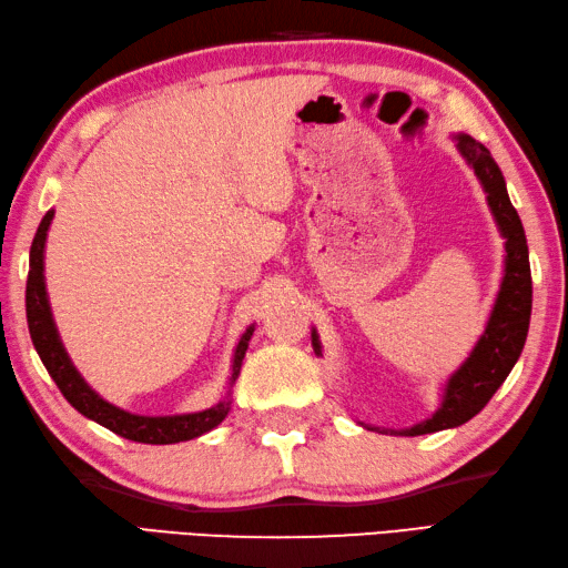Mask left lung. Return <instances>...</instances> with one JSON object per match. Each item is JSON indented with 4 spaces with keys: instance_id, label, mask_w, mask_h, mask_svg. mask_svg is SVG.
<instances>
[{
    "instance_id": "left-lung-1",
    "label": "left lung",
    "mask_w": 568,
    "mask_h": 568,
    "mask_svg": "<svg viewBox=\"0 0 568 568\" xmlns=\"http://www.w3.org/2000/svg\"><path fill=\"white\" fill-rule=\"evenodd\" d=\"M457 148L465 155L469 165L487 192V202L491 207L501 234L507 240V262H505V282H501L495 312L489 316V324L485 328L483 338L477 341L475 351L463 363L455 376L450 378L445 388V400L437 413L420 425H413L408 430H398V435L415 437L427 435L437 430H447V427H457L485 408L491 395L509 371L515 368L519 353L524 348L529 331V316H531V272H529V250L527 237H524L521 220L517 215L515 205L509 202L505 178L497 168L495 158L483 143H477L469 135H457ZM314 351L321 353L316 331L312 334Z\"/></svg>"
}]
</instances>
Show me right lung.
<instances>
[{"label": "right lung", "instance_id": "add662e5", "mask_svg": "<svg viewBox=\"0 0 568 568\" xmlns=\"http://www.w3.org/2000/svg\"><path fill=\"white\" fill-rule=\"evenodd\" d=\"M53 220V210H49L44 220H41L39 230L34 234V242H31L29 252V280H27V321H29V334L34 341V348L39 353L41 363H44L49 376L53 383L59 385L73 408L81 415L91 417L103 427H109L111 433L125 437V440L145 443V445H173L192 440L202 433H210L212 427H217L224 417L230 413V400L217 403L215 408H207L202 413H190V415H165V417H148V415H133L125 413L115 405L105 403L99 398V393H93L85 381L79 376V371L73 368L69 361L67 351H63L57 326H53L49 298H47V286H44V242H47V230ZM252 326L247 334L240 338L237 351H234V366H232V383L237 381L244 351L250 346L252 338Z\"/></svg>", "mask_w": 568, "mask_h": 568}]
</instances>
